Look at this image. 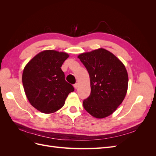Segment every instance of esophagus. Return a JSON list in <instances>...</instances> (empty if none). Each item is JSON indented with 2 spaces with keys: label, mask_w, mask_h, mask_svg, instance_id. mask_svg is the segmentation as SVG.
Masks as SVG:
<instances>
[{
  "label": "esophagus",
  "mask_w": 156,
  "mask_h": 156,
  "mask_svg": "<svg viewBox=\"0 0 156 156\" xmlns=\"http://www.w3.org/2000/svg\"><path fill=\"white\" fill-rule=\"evenodd\" d=\"M78 86H79V84L78 83H75V84H73V87H74V88L75 89H77L78 88Z\"/></svg>",
  "instance_id": "esophagus-1"
}]
</instances>
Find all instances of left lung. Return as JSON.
<instances>
[{
  "mask_svg": "<svg viewBox=\"0 0 156 156\" xmlns=\"http://www.w3.org/2000/svg\"><path fill=\"white\" fill-rule=\"evenodd\" d=\"M90 79L91 92L83 107L97 119L111 115L126 95L128 75L124 65L111 52L99 49L79 55Z\"/></svg>",
  "mask_w": 156,
  "mask_h": 156,
  "instance_id": "obj_1",
  "label": "left lung"
}]
</instances>
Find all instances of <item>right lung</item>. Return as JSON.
<instances>
[{"label":"right lung","mask_w":156,"mask_h":156,"mask_svg":"<svg viewBox=\"0 0 156 156\" xmlns=\"http://www.w3.org/2000/svg\"><path fill=\"white\" fill-rule=\"evenodd\" d=\"M69 55L47 50L38 53L23 70L22 81L30 104L41 112L49 114L62 107L68 94L74 91L65 80L61 66Z\"/></svg>","instance_id":"right-lung-1"}]
</instances>
